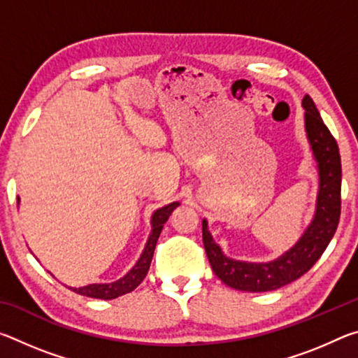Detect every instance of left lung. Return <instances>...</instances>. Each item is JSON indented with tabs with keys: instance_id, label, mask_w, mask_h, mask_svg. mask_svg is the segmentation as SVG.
Segmentation results:
<instances>
[{
	"instance_id": "obj_1",
	"label": "left lung",
	"mask_w": 358,
	"mask_h": 358,
	"mask_svg": "<svg viewBox=\"0 0 358 358\" xmlns=\"http://www.w3.org/2000/svg\"><path fill=\"white\" fill-rule=\"evenodd\" d=\"M305 108V132L317 167L316 207L311 222L300 238L281 256L266 262H246L224 254L202 220V238L211 268L229 287L243 292H268L299 280L317 262L336 232L341 213V157L338 143L324 124L310 96L301 101Z\"/></svg>"
}]
</instances>
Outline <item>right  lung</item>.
<instances>
[{"label": "right lung", "instance_id": "right-lung-1", "mask_svg": "<svg viewBox=\"0 0 358 358\" xmlns=\"http://www.w3.org/2000/svg\"><path fill=\"white\" fill-rule=\"evenodd\" d=\"M17 205H20V197H17ZM178 205L180 202H172L153 211V215H151V220H150L151 232L147 238V243H145L141 256H138V259L136 260V264L132 265L128 273H124L120 280L112 281V282H93L82 287H71V286H66V287L71 289L72 292H76L78 295L92 296V299H101V300H112V299H117V296L132 292V290H134L138 284L145 280V276H147L151 259H153V254H155L157 238H159L161 235V230L167 222L169 216L172 215V211L177 208Z\"/></svg>", "mask_w": 358, "mask_h": 358}]
</instances>
